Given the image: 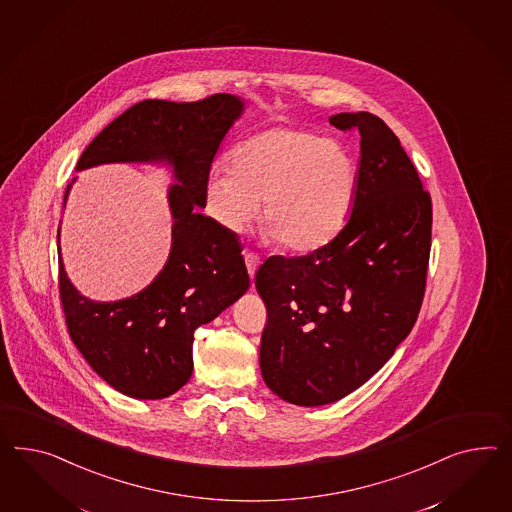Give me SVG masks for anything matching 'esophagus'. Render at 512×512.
Returning a JSON list of instances; mask_svg holds the SVG:
<instances>
[{"mask_svg":"<svg viewBox=\"0 0 512 512\" xmlns=\"http://www.w3.org/2000/svg\"><path fill=\"white\" fill-rule=\"evenodd\" d=\"M244 259H246V268H248L249 277L255 276V272H257V268H259V264H261V257H259L257 253L246 251V253H244Z\"/></svg>","mask_w":512,"mask_h":512,"instance_id":"obj_1","label":"esophagus"}]
</instances>
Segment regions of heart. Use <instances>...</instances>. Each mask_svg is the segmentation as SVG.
Listing matches in <instances>:
<instances>
[{
    "instance_id": "heart-1",
    "label": "heart",
    "mask_w": 512,
    "mask_h": 512,
    "mask_svg": "<svg viewBox=\"0 0 512 512\" xmlns=\"http://www.w3.org/2000/svg\"><path fill=\"white\" fill-rule=\"evenodd\" d=\"M358 167L332 139L298 128H270L238 143L229 167L207 179V208L240 233L263 203V225L279 248L307 253L326 246L352 210Z\"/></svg>"
}]
</instances>
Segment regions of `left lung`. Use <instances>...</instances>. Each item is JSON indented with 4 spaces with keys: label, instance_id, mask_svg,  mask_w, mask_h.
Wrapping results in <instances>:
<instances>
[{
    "label": "left lung",
    "instance_id": "8db88e82",
    "mask_svg": "<svg viewBox=\"0 0 512 512\" xmlns=\"http://www.w3.org/2000/svg\"><path fill=\"white\" fill-rule=\"evenodd\" d=\"M330 123L361 136L352 214L326 246L274 255L255 274L268 311L261 373L298 406L339 401L384 367L414 328L429 268L432 201L399 138L367 111Z\"/></svg>",
    "mask_w": 512,
    "mask_h": 512
}]
</instances>
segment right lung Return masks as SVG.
Instances as JSON below:
<instances>
[{
  "label": "right lung",
  "instance_id": "right-lung-1",
  "mask_svg": "<svg viewBox=\"0 0 512 512\" xmlns=\"http://www.w3.org/2000/svg\"><path fill=\"white\" fill-rule=\"evenodd\" d=\"M242 111L244 100L227 93L197 102L143 100L106 126L78 160L76 171L115 162L167 164L177 180L167 192L169 257L138 294L117 302L85 298L57 251L70 339L93 371L128 397L156 401L179 391L194 371L195 330L249 289L238 236L199 212L207 205L212 160Z\"/></svg>",
  "mask_w": 512,
  "mask_h": 512
}]
</instances>
